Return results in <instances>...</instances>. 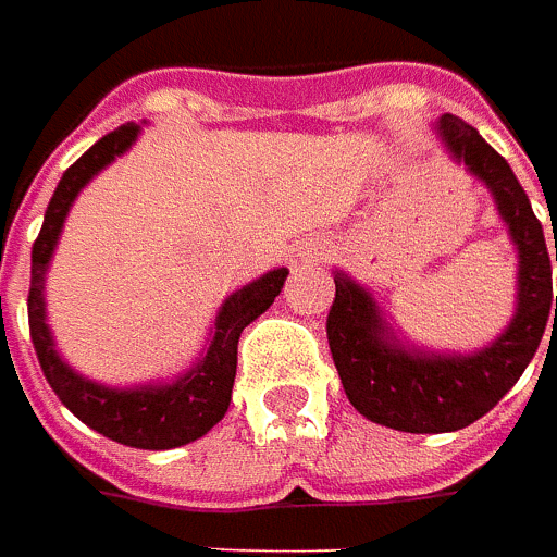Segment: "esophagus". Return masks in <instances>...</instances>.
I'll use <instances>...</instances> for the list:
<instances>
[{
    "label": "esophagus",
    "mask_w": 557,
    "mask_h": 557,
    "mask_svg": "<svg viewBox=\"0 0 557 557\" xmlns=\"http://www.w3.org/2000/svg\"><path fill=\"white\" fill-rule=\"evenodd\" d=\"M297 253H300L304 260H319V257L325 253V245H322L319 238H310V242H304V245L297 247Z\"/></svg>",
    "instance_id": "esophagus-1"
}]
</instances>
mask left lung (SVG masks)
<instances>
[{
	"instance_id": "left-lung-1",
	"label": "left lung",
	"mask_w": 557,
	"mask_h": 557,
	"mask_svg": "<svg viewBox=\"0 0 557 557\" xmlns=\"http://www.w3.org/2000/svg\"><path fill=\"white\" fill-rule=\"evenodd\" d=\"M434 133L449 158L490 188L508 238L518 247V297L515 315L496 341L471 354H434L403 341L374 304L372 290L334 269L329 347L347 399L359 416L406 434H446L474 424L518 384L546 322L555 319L557 325L546 235L518 176L461 117L443 114Z\"/></svg>"
}]
</instances>
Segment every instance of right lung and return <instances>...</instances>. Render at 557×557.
<instances>
[{
    "label": "right lung",
    "instance_id": "add662e5",
    "mask_svg": "<svg viewBox=\"0 0 557 557\" xmlns=\"http://www.w3.org/2000/svg\"><path fill=\"white\" fill-rule=\"evenodd\" d=\"M139 123H123L104 139H98L74 166L64 170L52 201L46 207L39 238L33 242L27 315H30L33 347H36L46 381L83 424H89L104 437L117 440L123 446L176 449L203 437L228 412L235 366H238V337L282 294L288 269H269L267 275L228 294L213 319V329L201 356L195 359L191 369L176 374L173 381H151L139 387H108L71 369L54 350L52 329L46 319V272H49L54 247H58L61 228L76 195L92 183L108 163L126 154L133 141L139 139Z\"/></svg>",
    "mask_w": 557,
    "mask_h": 557
}]
</instances>
